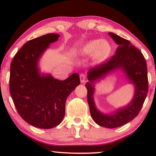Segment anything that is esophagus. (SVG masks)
Listing matches in <instances>:
<instances>
[{
    "label": "esophagus",
    "mask_w": 156,
    "mask_h": 156,
    "mask_svg": "<svg viewBox=\"0 0 156 156\" xmlns=\"http://www.w3.org/2000/svg\"><path fill=\"white\" fill-rule=\"evenodd\" d=\"M87 76L86 74H80V82L81 83H84V82L87 81Z\"/></svg>",
    "instance_id": "1"
}]
</instances>
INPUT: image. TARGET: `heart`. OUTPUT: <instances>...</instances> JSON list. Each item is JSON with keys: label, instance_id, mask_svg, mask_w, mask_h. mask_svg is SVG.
Wrapping results in <instances>:
<instances>
[{"label": "heart", "instance_id": "b5f03b06", "mask_svg": "<svg viewBox=\"0 0 156 156\" xmlns=\"http://www.w3.org/2000/svg\"><path fill=\"white\" fill-rule=\"evenodd\" d=\"M112 51V46L108 42L102 39H94L87 42L80 48L78 52L82 55H93L95 62H101L108 57Z\"/></svg>", "mask_w": 156, "mask_h": 156}]
</instances>
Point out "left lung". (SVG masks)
<instances>
[{
	"label": "left lung",
	"mask_w": 156,
	"mask_h": 156,
	"mask_svg": "<svg viewBox=\"0 0 156 156\" xmlns=\"http://www.w3.org/2000/svg\"><path fill=\"white\" fill-rule=\"evenodd\" d=\"M108 34L119 47L110 59L89 69V82L86 83V87L89 110L94 121L104 128H114L127 124L139 114L148 92V78L146 61L141 51L131 45L130 41L114 33L109 32ZM117 69H122L129 81L134 84L135 94L128 106L118 109L114 114L105 115L100 112L94 105L93 82Z\"/></svg>",
	"instance_id": "8db88e82"
}]
</instances>
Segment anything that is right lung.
Returning a JSON list of instances; mask_svg holds the SVG:
<instances>
[{"label": "right lung", "mask_w": 156, "mask_h": 156, "mask_svg": "<svg viewBox=\"0 0 156 156\" xmlns=\"http://www.w3.org/2000/svg\"><path fill=\"white\" fill-rule=\"evenodd\" d=\"M59 37L48 34L29 40L11 63L9 91L14 104L20 117L36 128L49 129L59 125L67 97L80 84L78 73L58 80L39 72V58Z\"/></svg>", "instance_id": "add662e5"}]
</instances>
